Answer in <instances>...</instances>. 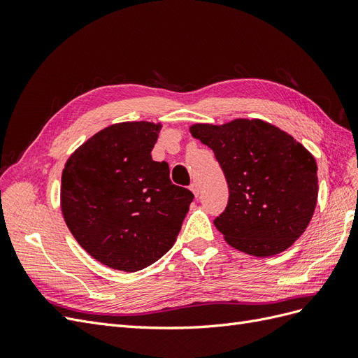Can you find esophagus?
Segmentation results:
<instances>
[{"label":"esophagus","mask_w":358,"mask_h":358,"mask_svg":"<svg viewBox=\"0 0 358 358\" xmlns=\"http://www.w3.org/2000/svg\"><path fill=\"white\" fill-rule=\"evenodd\" d=\"M189 189L194 192V196L199 197V194H200V185H199L197 182H192L191 185H189Z\"/></svg>","instance_id":"34e87169"}]
</instances>
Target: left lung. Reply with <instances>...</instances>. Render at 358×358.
I'll return each mask as SVG.
<instances>
[{"instance_id": "left-lung-1", "label": "left lung", "mask_w": 358, "mask_h": 358, "mask_svg": "<svg viewBox=\"0 0 358 358\" xmlns=\"http://www.w3.org/2000/svg\"><path fill=\"white\" fill-rule=\"evenodd\" d=\"M191 134L213 150L229 183V203L213 221L225 241L255 257L276 255L294 243L318 197L317 162L308 150L259 119L197 124Z\"/></svg>"}]
</instances>
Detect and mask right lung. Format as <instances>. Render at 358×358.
<instances>
[{"label": "right lung", "mask_w": 358, "mask_h": 358, "mask_svg": "<svg viewBox=\"0 0 358 358\" xmlns=\"http://www.w3.org/2000/svg\"><path fill=\"white\" fill-rule=\"evenodd\" d=\"M161 127L121 122L92 136L69 158L61 208L86 252L124 272H137L175 243L194 194L170 180L152 152Z\"/></svg>", "instance_id": "obj_1"}]
</instances>
